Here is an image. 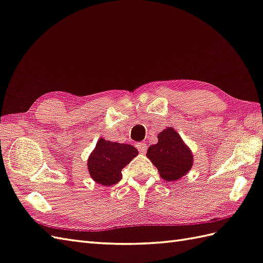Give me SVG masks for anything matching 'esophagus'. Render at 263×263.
Segmentation results:
<instances>
[{"instance_id":"34e87169","label":"esophagus","mask_w":263,"mask_h":263,"mask_svg":"<svg viewBox=\"0 0 263 263\" xmlns=\"http://www.w3.org/2000/svg\"><path fill=\"white\" fill-rule=\"evenodd\" d=\"M136 147L139 153H145L146 149H147V144L144 143V142H140V143H137L136 144Z\"/></svg>"}]
</instances>
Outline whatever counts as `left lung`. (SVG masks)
Listing matches in <instances>:
<instances>
[{
  "label": "left lung",
  "mask_w": 263,
  "mask_h": 263,
  "mask_svg": "<svg viewBox=\"0 0 263 263\" xmlns=\"http://www.w3.org/2000/svg\"><path fill=\"white\" fill-rule=\"evenodd\" d=\"M157 138L158 143L149 146L146 155L165 181H177L191 170L193 155L172 127L159 133Z\"/></svg>",
  "instance_id": "8db88e82"
}]
</instances>
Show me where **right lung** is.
I'll return each mask as SVG.
<instances>
[{"label": "right lung", "mask_w": 263, "mask_h": 263, "mask_svg": "<svg viewBox=\"0 0 263 263\" xmlns=\"http://www.w3.org/2000/svg\"><path fill=\"white\" fill-rule=\"evenodd\" d=\"M137 154L138 151L133 145L101 138L88 159L90 176L98 184L111 186L121 180V171Z\"/></svg>", "instance_id": "right-lung-1"}]
</instances>
